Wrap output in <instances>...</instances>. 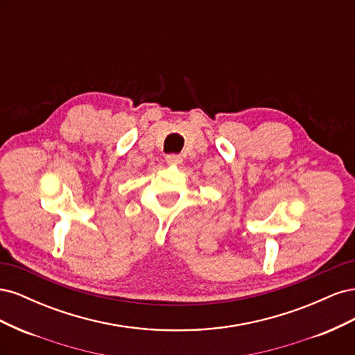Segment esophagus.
<instances>
[{"label": "esophagus", "mask_w": 355, "mask_h": 355, "mask_svg": "<svg viewBox=\"0 0 355 355\" xmlns=\"http://www.w3.org/2000/svg\"><path fill=\"white\" fill-rule=\"evenodd\" d=\"M166 161H167V164L178 166V164L182 163V157H180V155H176V154H171V155H167V157H166Z\"/></svg>", "instance_id": "obj_1"}]
</instances>
